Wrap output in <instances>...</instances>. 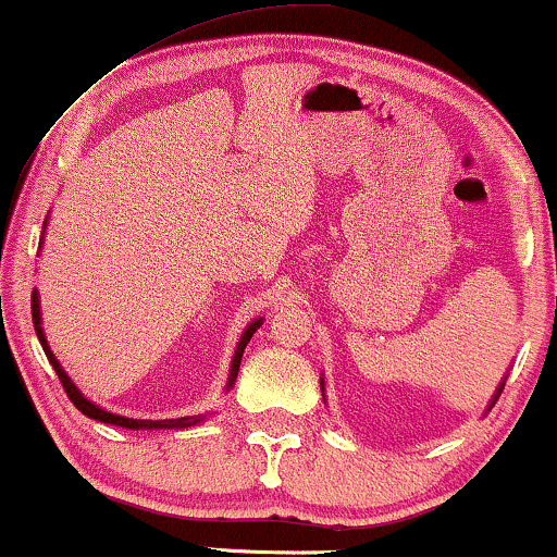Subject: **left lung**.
Instances as JSON below:
<instances>
[{
  "label": "left lung",
  "mask_w": 557,
  "mask_h": 557,
  "mask_svg": "<svg viewBox=\"0 0 557 557\" xmlns=\"http://www.w3.org/2000/svg\"><path fill=\"white\" fill-rule=\"evenodd\" d=\"M502 387H505V383H502V385H499V391H497V395H494V398H492V406H494V400H497V398H499V393H502ZM322 391H324V380H322ZM492 406H490V408H492Z\"/></svg>",
  "instance_id": "1"
}]
</instances>
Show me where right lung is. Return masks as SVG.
Returning <instances> with one entry per match:
<instances>
[{
	"label": "right lung",
	"mask_w": 557,
	"mask_h": 557,
	"mask_svg": "<svg viewBox=\"0 0 557 557\" xmlns=\"http://www.w3.org/2000/svg\"><path fill=\"white\" fill-rule=\"evenodd\" d=\"M33 324H35V332H37V339H40V345L45 349V355H48V360L52 364V370L58 372L60 383H63L67 398H71V403L75 408L81 410L83 416L94 418V421H101V423H111V425H121V429H132V431H141V429H189V425L200 423L205 421V416H185V418H170V421H136V418H124V416H116V413H109V410L98 408L96 403H90L86 395H83L78 387L73 385V380L65 375V370L60 368L58 357L52 355V349L48 347V339H45V332H42V317H40V296H37V292H33ZM263 324V319H256L253 324H248V330L243 332V337L238 342V347H235V355H233V364H231V377H227V385L225 387H233L235 377H238V370H240V357H243V349H246V345L250 342V337H253L258 326Z\"/></svg>",
	"instance_id": "obj_1"
}]
</instances>
